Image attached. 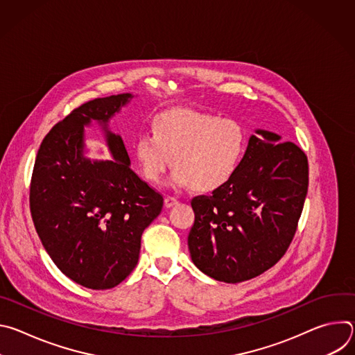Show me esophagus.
I'll return each instance as SVG.
<instances>
[{
    "instance_id": "esophagus-1",
    "label": "esophagus",
    "mask_w": 355,
    "mask_h": 355,
    "mask_svg": "<svg viewBox=\"0 0 355 355\" xmlns=\"http://www.w3.org/2000/svg\"><path fill=\"white\" fill-rule=\"evenodd\" d=\"M177 204V199L175 198H173V196H166L164 198V207L166 208H171V207H174Z\"/></svg>"
}]
</instances>
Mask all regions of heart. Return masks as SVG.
<instances>
[{"instance_id": "b5f03b06", "label": "heart", "mask_w": 355, "mask_h": 355, "mask_svg": "<svg viewBox=\"0 0 355 355\" xmlns=\"http://www.w3.org/2000/svg\"><path fill=\"white\" fill-rule=\"evenodd\" d=\"M151 132L140 135L135 144L140 174L148 182H159L173 163L170 185L202 192L232 180L247 146L245 130L236 119L192 110L159 114Z\"/></svg>"}]
</instances>
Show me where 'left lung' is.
<instances>
[{
	"label": "left lung",
	"mask_w": 355,
	"mask_h": 355,
	"mask_svg": "<svg viewBox=\"0 0 355 355\" xmlns=\"http://www.w3.org/2000/svg\"><path fill=\"white\" fill-rule=\"evenodd\" d=\"M223 187L192 198L188 234L193 264L216 281L237 284L275 266L297 227L309 185L308 157L292 141L257 129Z\"/></svg>",
	"instance_id": "1"
}]
</instances>
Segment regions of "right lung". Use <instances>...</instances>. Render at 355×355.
Returning <instances> with one entry per match:
<instances>
[{
  "mask_svg": "<svg viewBox=\"0 0 355 355\" xmlns=\"http://www.w3.org/2000/svg\"><path fill=\"white\" fill-rule=\"evenodd\" d=\"M133 98L118 94L76 108L50 130L37 151L29 204L35 229L50 259L74 282L111 289L136 267L143 230L163 209V196L130 168L110 119ZM103 126L112 161L83 155V126Z\"/></svg>",
  "mask_w": 355,
  "mask_h": 355,
  "instance_id": "obj_1",
  "label": "right lung"
}]
</instances>
